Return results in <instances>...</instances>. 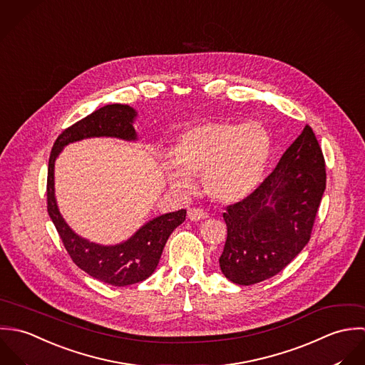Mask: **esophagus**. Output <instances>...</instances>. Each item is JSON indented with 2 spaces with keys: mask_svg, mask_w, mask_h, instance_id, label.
I'll return each mask as SVG.
<instances>
[{
  "mask_svg": "<svg viewBox=\"0 0 365 365\" xmlns=\"http://www.w3.org/2000/svg\"><path fill=\"white\" fill-rule=\"evenodd\" d=\"M207 217H209V215L202 209L193 207V209H189V212H187V219L192 220V221H199V220H205Z\"/></svg>",
  "mask_w": 365,
  "mask_h": 365,
  "instance_id": "esophagus-1",
  "label": "esophagus"
}]
</instances>
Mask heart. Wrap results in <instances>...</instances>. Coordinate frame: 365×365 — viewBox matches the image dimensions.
<instances>
[{
    "instance_id": "b5f03b06",
    "label": "heart",
    "mask_w": 365,
    "mask_h": 365,
    "mask_svg": "<svg viewBox=\"0 0 365 365\" xmlns=\"http://www.w3.org/2000/svg\"><path fill=\"white\" fill-rule=\"evenodd\" d=\"M271 140L258 123H205L186 130L172 146L162 169L172 189L189 193L202 176L205 192L221 205L245 199L259 183Z\"/></svg>"
}]
</instances>
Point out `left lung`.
Instances as JSON below:
<instances>
[{
  "label": "left lung",
  "mask_w": 365,
  "mask_h": 365,
  "mask_svg": "<svg viewBox=\"0 0 365 365\" xmlns=\"http://www.w3.org/2000/svg\"><path fill=\"white\" fill-rule=\"evenodd\" d=\"M324 189V158L306 125L272 173L222 213L227 240L219 261L224 277L237 285H254L281 272L309 242Z\"/></svg>",
  "instance_id": "1"
}]
</instances>
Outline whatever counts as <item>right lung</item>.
<instances>
[{
	"mask_svg": "<svg viewBox=\"0 0 365 365\" xmlns=\"http://www.w3.org/2000/svg\"><path fill=\"white\" fill-rule=\"evenodd\" d=\"M135 118L137 111L125 104H108L96 110L58 137L48 166V213L66 251L80 269L113 287L138 284L153 274L169 235L186 219V210L182 209L149 220L120 244L101 245L91 242L76 234L59 212L55 196V162L65 146L81 140L107 137L137 141Z\"/></svg>",
	"mask_w": 365,
	"mask_h": 365,
	"instance_id": "add662e5",
	"label": "right lung"
}]
</instances>
